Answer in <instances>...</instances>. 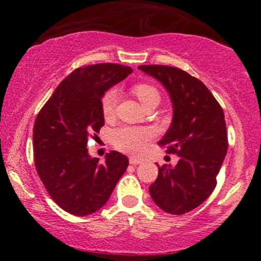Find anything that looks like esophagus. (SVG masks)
I'll return each mask as SVG.
<instances>
[{"label":"esophagus","instance_id":"obj_1","mask_svg":"<svg viewBox=\"0 0 261 261\" xmlns=\"http://www.w3.org/2000/svg\"><path fill=\"white\" fill-rule=\"evenodd\" d=\"M128 162H130V164H133V166H137V164L142 163V161L139 160V158H135V157L128 158Z\"/></svg>","mask_w":261,"mask_h":261}]
</instances>
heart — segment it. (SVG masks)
<instances>
[{
  "label": "heart",
  "mask_w": 261,
  "mask_h": 261,
  "mask_svg": "<svg viewBox=\"0 0 261 261\" xmlns=\"http://www.w3.org/2000/svg\"><path fill=\"white\" fill-rule=\"evenodd\" d=\"M133 93L143 107L152 101L160 100V93L149 83H137L133 87ZM118 93L115 89H108L100 100L101 113L104 118H113L116 112ZM154 137V131L149 127L121 126L112 133V142L119 151L133 155H141L147 148V143Z\"/></svg>",
  "instance_id": "1"
}]
</instances>
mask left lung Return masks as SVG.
<instances>
[{"label":"left lung","mask_w":261,"mask_h":261,"mask_svg":"<svg viewBox=\"0 0 261 261\" xmlns=\"http://www.w3.org/2000/svg\"><path fill=\"white\" fill-rule=\"evenodd\" d=\"M139 68L157 79L169 93L174 115L158 145L179 155L175 167L158 166L149 194L163 211L187 214L216 188V176L228 148L223 109L201 81L180 68L164 65Z\"/></svg>","instance_id":"obj_1"}]
</instances>
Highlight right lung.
I'll return each mask as SVG.
<instances>
[{
  "label": "right lung",
  "instance_id": "right-lung-1",
  "mask_svg": "<svg viewBox=\"0 0 261 261\" xmlns=\"http://www.w3.org/2000/svg\"><path fill=\"white\" fill-rule=\"evenodd\" d=\"M133 72L119 64L76 68L56 87L33 128L34 163L47 194L65 211L87 216L106 205L127 169L120 152L106 163L88 155L87 142L104 126L100 100L108 88Z\"/></svg>",
  "mask_w": 261,
  "mask_h": 261
}]
</instances>
